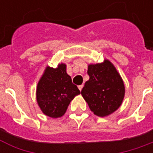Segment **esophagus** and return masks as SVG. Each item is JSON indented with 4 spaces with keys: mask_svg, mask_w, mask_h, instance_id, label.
Wrapping results in <instances>:
<instances>
[{
    "mask_svg": "<svg viewBox=\"0 0 153 153\" xmlns=\"http://www.w3.org/2000/svg\"><path fill=\"white\" fill-rule=\"evenodd\" d=\"M83 84H82V85H79V86L78 87V88H79V89L80 91H81V90L83 89Z\"/></svg>",
    "mask_w": 153,
    "mask_h": 153,
    "instance_id": "34e87169",
    "label": "esophagus"
}]
</instances>
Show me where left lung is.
Wrapping results in <instances>:
<instances>
[{"instance_id": "8db88e82", "label": "left lung", "mask_w": 153, "mask_h": 153, "mask_svg": "<svg viewBox=\"0 0 153 153\" xmlns=\"http://www.w3.org/2000/svg\"><path fill=\"white\" fill-rule=\"evenodd\" d=\"M89 79L81 94L94 115L106 117L121 106L125 97L124 81L109 60L88 66Z\"/></svg>"}]
</instances>
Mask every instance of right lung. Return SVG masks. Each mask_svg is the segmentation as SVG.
Here are the masks:
<instances>
[{
	"label": "right lung",
	"mask_w": 153,
	"mask_h": 153,
	"mask_svg": "<svg viewBox=\"0 0 153 153\" xmlns=\"http://www.w3.org/2000/svg\"><path fill=\"white\" fill-rule=\"evenodd\" d=\"M80 94L71 77L66 72V65L58 64L56 68L47 66L38 81L36 99L44 115L59 118L65 115L70 102Z\"/></svg>",
	"instance_id": "obj_1"
}]
</instances>
